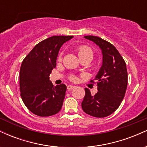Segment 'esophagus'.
<instances>
[{
  "instance_id": "34e87169",
  "label": "esophagus",
  "mask_w": 147,
  "mask_h": 147,
  "mask_svg": "<svg viewBox=\"0 0 147 147\" xmlns=\"http://www.w3.org/2000/svg\"><path fill=\"white\" fill-rule=\"evenodd\" d=\"M75 88V86H72V85L67 86V89H68V90H71L72 89Z\"/></svg>"
}]
</instances>
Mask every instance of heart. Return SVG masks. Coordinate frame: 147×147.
Returning <instances> with one entry per match:
<instances>
[{"mask_svg": "<svg viewBox=\"0 0 147 147\" xmlns=\"http://www.w3.org/2000/svg\"><path fill=\"white\" fill-rule=\"evenodd\" d=\"M77 53L81 61L83 59H87L88 61H89V62H90L94 57L93 50L90 47L85 45H79V46L77 47ZM62 56H63V52H61L59 55L58 61H60L62 60ZM69 79L72 82H75L77 80V77L75 75H70L69 77Z\"/></svg>", "mask_w": 147, "mask_h": 147, "instance_id": "obj_1", "label": "heart"}]
</instances>
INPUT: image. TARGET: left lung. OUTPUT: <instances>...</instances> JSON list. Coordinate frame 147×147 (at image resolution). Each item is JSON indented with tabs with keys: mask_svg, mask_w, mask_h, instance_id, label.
I'll return each instance as SVG.
<instances>
[{
	"mask_svg": "<svg viewBox=\"0 0 147 147\" xmlns=\"http://www.w3.org/2000/svg\"><path fill=\"white\" fill-rule=\"evenodd\" d=\"M84 37L95 42L102 49L103 64L95 79L90 81L97 84L98 92L92 95L90 90L85 88L82 107L88 115L105 117L117 110L125 95L128 84L126 62L111 43L99 36Z\"/></svg>",
	"mask_w": 147,
	"mask_h": 147,
	"instance_id": "8db88e82",
	"label": "left lung"
}]
</instances>
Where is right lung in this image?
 <instances>
[{"instance_id": "add662e5", "label": "right lung", "mask_w": 147, "mask_h": 147, "mask_svg": "<svg viewBox=\"0 0 147 147\" xmlns=\"http://www.w3.org/2000/svg\"><path fill=\"white\" fill-rule=\"evenodd\" d=\"M72 36H53L36 44L25 57L20 68L21 97L32 113L48 117L58 113L63 105L66 86H54L49 80L56 67L61 45Z\"/></svg>"}]
</instances>
